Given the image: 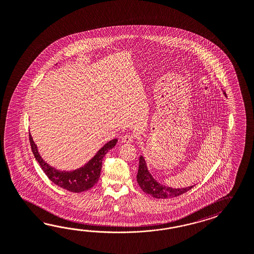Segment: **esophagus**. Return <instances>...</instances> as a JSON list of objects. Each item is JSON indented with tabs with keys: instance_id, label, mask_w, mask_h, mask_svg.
<instances>
[{
	"instance_id": "1",
	"label": "esophagus",
	"mask_w": 254,
	"mask_h": 254,
	"mask_svg": "<svg viewBox=\"0 0 254 254\" xmlns=\"http://www.w3.org/2000/svg\"><path fill=\"white\" fill-rule=\"evenodd\" d=\"M121 141L123 143H132L133 142V136L131 135H125L124 136H122Z\"/></svg>"
}]
</instances>
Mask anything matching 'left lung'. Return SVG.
<instances>
[{"instance_id": "1", "label": "left lung", "mask_w": 254, "mask_h": 254, "mask_svg": "<svg viewBox=\"0 0 254 254\" xmlns=\"http://www.w3.org/2000/svg\"><path fill=\"white\" fill-rule=\"evenodd\" d=\"M224 95L227 97V94L223 91ZM136 182L143 192L151 195L152 197L158 199H167V198L176 197L181 194L191 190L194 186H187L184 188H173L170 186H164L160 184L149 173L147 166V162L144 157H139V165L136 175Z\"/></svg>"}]
</instances>
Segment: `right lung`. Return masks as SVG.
I'll list each match as a JSON object with an SVG mask.
<instances>
[{"label":"right lung","mask_w":254,"mask_h":254,"mask_svg":"<svg viewBox=\"0 0 254 254\" xmlns=\"http://www.w3.org/2000/svg\"><path fill=\"white\" fill-rule=\"evenodd\" d=\"M29 140L33 154L49 179L57 186L72 192H84L97 184L101 175L100 173L103 159L105 155L118 143V138H114L105 143L96 152V154L82 167L78 168L73 171H61L50 166L49 163H47V161H44L38 152L37 146L34 142L30 133Z\"/></svg>","instance_id":"1"}]
</instances>
